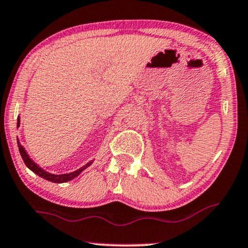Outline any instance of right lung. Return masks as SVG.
I'll use <instances>...</instances> for the list:
<instances>
[{"mask_svg": "<svg viewBox=\"0 0 248 248\" xmlns=\"http://www.w3.org/2000/svg\"><path fill=\"white\" fill-rule=\"evenodd\" d=\"M16 127H20V117H18V123H16ZM18 147H19V152L21 154V157H22L24 164H26V166L28 169L32 170L34 174H37V175H39L40 177H43V179L47 180V181H50V182H54V183H65V182H68V181L71 180H74L76 176H78L79 174H81L83 170L85 169H88V167L91 165V164L93 163V160H91V162L86 163L84 166L79 167L78 170H74V172L72 173H66V174H51L49 172H47V170H45L41 169L39 165H37L36 163L33 162L32 159L30 158V156L28 155V153L26 149L22 145L20 144L19 139H18Z\"/></svg>", "mask_w": 248, "mask_h": 248, "instance_id": "obj_1", "label": "right lung"}]
</instances>
